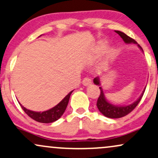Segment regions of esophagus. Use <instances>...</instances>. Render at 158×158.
<instances>
[{"mask_svg":"<svg viewBox=\"0 0 158 158\" xmlns=\"http://www.w3.org/2000/svg\"><path fill=\"white\" fill-rule=\"evenodd\" d=\"M82 83L84 86H89V85H90L91 83H92V80H91L89 77H86L83 78Z\"/></svg>","mask_w":158,"mask_h":158,"instance_id":"34e87169","label":"esophagus"}]
</instances>
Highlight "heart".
<instances>
[{
	"label": "heart",
	"mask_w": 158,
	"mask_h": 158,
	"mask_svg": "<svg viewBox=\"0 0 158 158\" xmlns=\"http://www.w3.org/2000/svg\"><path fill=\"white\" fill-rule=\"evenodd\" d=\"M106 46H107V42L106 41V40H101V41L98 42V44L96 45L95 48H94V49L93 56L97 57L100 55V54L103 53V52L105 51ZM113 55H114V50L110 49L108 52H107L106 60H109L110 58H112V57H113Z\"/></svg>",
	"instance_id": "heart-1"
}]
</instances>
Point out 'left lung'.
<instances>
[{
  "label": "left lung",
  "instance_id": "obj_1",
  "mask_svg": "<svg viewBox=\"0 0 158 158\" xmlns=\"http://www.w3.org/2000/svg\"><path fill=\"white\" fill-rule=\"evenodd\" d=\"M116 33H118V35L121 37V38L123 39V41L126 43V44H138L134 39H132L130 37H129L125 33L122 32L120 31H115ZM139 47L142 49L141 46L138 45ZM94 83L96 85H98L100 86V79L99 77H95L94 79ZM146 88L144 89L143 92L141 95L140 96V98L137 100L136 101L134 102L131 104L129 106H114L112 104V103H109L108 101L106 100L104 94H103V89H102L101 87H100V90H101V94H100L99 98H98V101H97V106L98 109H99V111L101 112L103 115L107 117V118H122V117H124L127 115L128 114H129L131 112H132L133 109H134L135 107L138 106V104L140 103V100L143 95L144 92H145Z\"/></svg>",
  "mask_w": 158,
  "mask_h": 158
}]
</instances>
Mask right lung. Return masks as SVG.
<instances>
[{
    "label": "right lung",
    "instance_id": "add662e5",
    "mask_svg": "<svg viewBox=\"0 0 158 158\" xmlns=\"http://www.w3.org/2000/svg\"><path fill=\"white\" fill-rule=\"evenodd\" d=\"M72 92L73 91L70 92L57 106H55L52 109L45 111V112H33V111L26 109L20 103V105L21 106L22 109L25 112L26 114L29 117H30L31 118H32L33 120H36V121L39 122V123H52V122H55L57 120H58L63 115L65 110H66V107H67L70 95H71Z\"/></svg>",
    "mask_w": 158,
    "mask_h": 158
}]
</instances>
